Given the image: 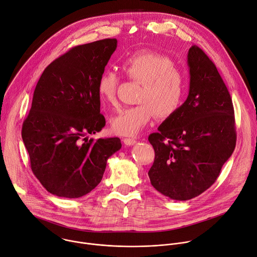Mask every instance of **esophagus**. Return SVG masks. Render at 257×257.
I'll return each mask as SVG.
<instances>
[{
  "label": "esophagus",
  "mask_w": 257,
  "mask_h": 257,
  "mask_svg": "<svg viewBox=\"0 0 257 257\" xmlns=\"http://www.w3.org/2000/svg\"><path fill=\"white\" fill-rule=\"evenodd\" d=\"M122 142H123L124 145H126V146H133V145H135V144L137 143V141H136L135 139H128V138H127V139H126V138L123 139Z\"/></svg>",
  "instance_id": "esophagus-1"
}]
</instances>
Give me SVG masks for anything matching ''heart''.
<instances>
[{
  "label": "heart",
  "mask_w": 257,
  "mask_h": 257,
  "mask_svg": "<svg viewBox=\"0 0 257 257\" xmlns=\"http://www.w3.org/2000/svg\"><path fill=\"white\" fill-rule=\"evenodd\" d=\"M126 76L142 83L137 104L123 110L111 121L113 132L119 136H137L155 116L167 118L181 105L186 92L184 75L167 56L155 51H139L122 62ZM118 77L110 70L101 74L97 92L100 100L110 106L117 105Z\"/></svg>",
  "instance_id": "1"
}]
</instances>
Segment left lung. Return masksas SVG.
I'll use <instances>...</instances> for the list:
<instances>
[{"instance_id":"left-lung-1","label":"left lung","mask_w":257,"mask_h":257,"mask_svg":"<svg viewBox=\"0 0 257 257\" xmlns=\"http://www.w3.org/2000/svg\"><path fill=\"white\" fill-rule=\"evenodd\" d=\"M187 65L186 100L149 136L155 151L148 172L151 184L175 200L211 187L236 145L232 99L216 66L195 45L188 50Z\"/></svg>"}]
</instances>
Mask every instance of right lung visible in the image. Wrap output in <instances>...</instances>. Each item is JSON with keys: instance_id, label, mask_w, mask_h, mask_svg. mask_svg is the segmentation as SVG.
<instances>
[{"instance_id": "add662e5", "label": "right lung", "mask_w": 257, "mask_h": 257, "mask_svg": "<svg viewBox=\"0 0 257 257\" xmlns=\"http://www.w3.org/2000/svg\"><path fill=\"white\" fill-rule=\"evenodd\" d=\"M117 47L115 38L78 45L43 71L22 125L33 174L50 193L78 198L103 177L118 138L88 139L105 126L98 80Z\"/></svg>"}]
</instances>
